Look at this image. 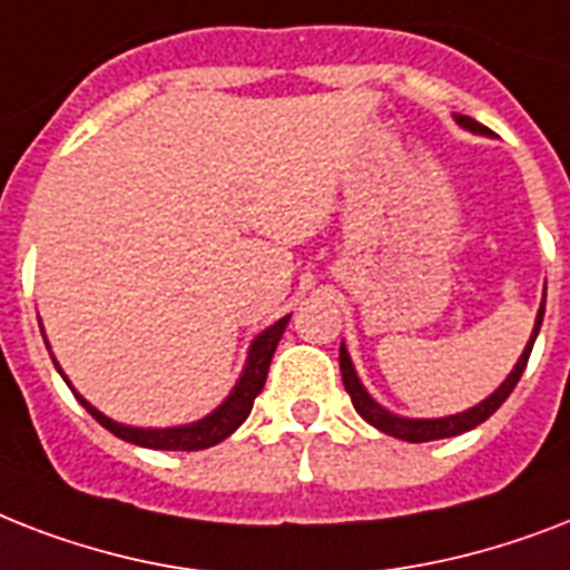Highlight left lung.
I'll list each match as a JSON object with an SVG mask.
<instances>
[{
    "label": "left lung",
    "instance_id": "8db88e82",
    "mask_svg": "<svg viewBox=\"0 0 570 570\" xmlns=\"http://www.w3.org/2000/svg\"><path fill=\"white\" fill-rule=\"evenodd\" d=\"M455 124L461 129H468L473 136H494L491 129L482 127L479 120L468 118V115H452ZM541 320H544V298H541V307L535 313V325H532V334L527 340V346H523L521 357H518V364L512 366V373L505 375L503 384L485 396L479 405L468 407V411H461V414H450V416H399L393 411H387L384 405H379L373 396H370V390L364 387V381L357 379V370L352 364V357H348V348L346 343H340V373H343V384H346L348 396H352V405L361 416H364L366 423L375 425L379 432L390 434V438H399V441H407V443H425V441H438V438H455L461 432H470V429H476L479 423H485L488 416L494 414L497 407L503 405L509 393L514 390V384L521 381L523 370H527V361H530V352H532V343L539 337V328H541Z\"/></svg>",
    "mask_w": 570,
    "mask_h": 570
}]
</instances>
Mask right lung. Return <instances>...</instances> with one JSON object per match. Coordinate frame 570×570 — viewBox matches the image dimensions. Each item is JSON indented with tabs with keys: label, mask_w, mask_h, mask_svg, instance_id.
I'll use <instances>...</instances> for the list:
<instances>
[{
	"label": "right lung",
	"mask_w": 570,
	"mask_h": 570,
	"mask_svg": "<svg viewBox=\"0 0 570 570\" xmlns=\"http://www.w3.org/2000/svg\"><path fill=\"white\" fill-rule=\"evenodd\" d=\"M286 322H289V316L277 320L275 325H268L266 331H259L257 337L250 340L248 357H245L239 381L233 384V390L224 396L222 405H215L209 414L195 420V423L168 425V429H145V425H127L118 423V420H111V416H106L102 411H97L88 399L76 393L70 379L65 375V370L58 366L56 357H52V364H56V370L61 373V379L67 381V387L73 390L76 399L82 402L85 411H88L102 429H109L111 434H118L120 441L136 443V446H147V450H206V446H215V443H222L224 438H230V434L248 420L250 407H254V399L259 396V390L266 384L268 364H272V355H275L277 343L284 337ZM40 334H43V328H40Z\"/></svg>",
	"instance_id": "right-lung-1"
}]
</instances>
